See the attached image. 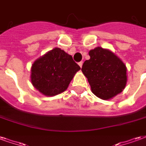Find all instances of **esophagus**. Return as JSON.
I'll use <instances>...</instances> for the list:
<instances>
[{
  "label": "esophagus",
  "instance_id": "esophagus-1",
  "mask_svg": "<svg viewBox=\"0 0 146 146\" xmlns=\"http://www.w3.org/2000/svg\"><path fill=\"white\" fill-rule=\"evenodd\" d=\"M78 64H79V66H80V67H82V66H83V62H80Z\"/></svg>",
  "mask_w": 146,
  "mask_h": 146
}]
</instances>
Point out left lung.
Returning a JSON list of instances; mask_svg holds the SVG:
<instances>
[{
	"mask_svg": "<svg viewBox=\"0 0 146 146\" xmlns=\"http://www.w3.org/2000/svg\"><path fill=\"white\" fill-rule=\"evenodd\" d=\"M89 56L81 70L93 94L107 100L122 92L128 81L127 67L122 60L110 49L99 46L90 50Z\"/></svg>",
	"mask_w": 146,
	"mask_h": 146,
	"instance_id": "left-lung-1",
	"label": "left lung"
}]
</instances>
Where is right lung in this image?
<instances>
[{"instance_id":"1","label":"right lung","mask_w":146,"mask_h":146,"mask_svg":"<svg viewBox=\"0 0 146 146\" xmlns=\"http://www.w3.org/2000/svg\"><path fill=\"white\" fill-rule=\"evenodd\" d=\"M80 70L70 55L61 48H54L33 62L31 83L42 94L52 97L67 89Z\"/></svg>"}]
</instances>
